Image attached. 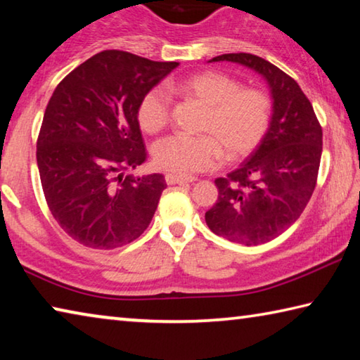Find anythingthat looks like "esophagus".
Returning <instances> with one entry per match:
<instances>
[{
    "label": "esophagus",
    "instance_id": "1",
    "mask_svg": "<svg viewBox=\"0 0 360 360\" xmlns=\"http://www.w3.org/2000/svg\"><path fill=\"white\" fill-rule=\"evenodd\" d=\"M165 179H167V184H169V186H173V184H186V182H193V181H197L193 178V176H179V174H167L165 176Z\"/></svg>",
    "mask_w": 360,
    "mask_h": 360
}]
</instances>
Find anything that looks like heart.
Masks as SVG:
<instances>
[{
	"label": "heart",
	"instance_id": "heart-1",
	"mask_svg": "<svg viewBox=\"0 0 360 360\" xmlns=\"http://www.w3.org/2000/svg\"><path fill=\"white\" fill-rule=\"evenodd\" d=\"M168 92L203 106L198 131L202 135H173L154 146L158 168L186 176L217 165L222 155L240 160L265 138L271 122V100L257 87H243L238 79L222 71H202L168 82ZM172 100L160 87L143 95L136 109L141 130L155 135L169 124Z\"/></svg>",
	"mask_w": 360,
	"mask_h": 360
}]
</instances>
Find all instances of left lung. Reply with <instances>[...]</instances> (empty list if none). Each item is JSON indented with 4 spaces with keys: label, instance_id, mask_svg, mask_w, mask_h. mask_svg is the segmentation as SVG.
<instances>
[{
    "label": "left lung",
    "instance_id": "1",
    "mask_svg": "<svg viewBox=\"0 0 360 360\" xmlns=\"http://www.w3.org/2000/svg\"><path fill=\"white\" fill-rule=\"evenodd\" d=\"M210 62L245 65L271 90L270 129L240 168L214 181L217 202L205 214L216 235L257 246L281 235L307 208L318 181L322 129L300 85L265 58L240 52Z\"/></svg>",
    "mask_w": 360,
    "mask_h": 360
}]
</instances>
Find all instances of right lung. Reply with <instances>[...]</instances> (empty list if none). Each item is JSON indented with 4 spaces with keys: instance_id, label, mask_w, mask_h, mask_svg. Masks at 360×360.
<instances>
[{
    "instance_id": "obj_1",
    "label": "right lung",
    "mask_w": 360,
    "mask_h": 360,
    "mask_svg": "<svg viewBox=\"0 0 360 360\" xmlns=\"http://www.w3.org/2000/svg\"><path fill=\"white\" fill-rule=\"evenodd\" d=\"M178 65L103 51L53 90L36 160L49 210L81 245L120 248L149 227L165 178L124 172L148 158L136 119L139 101Z\"/></svg>"
}]
</instances>
